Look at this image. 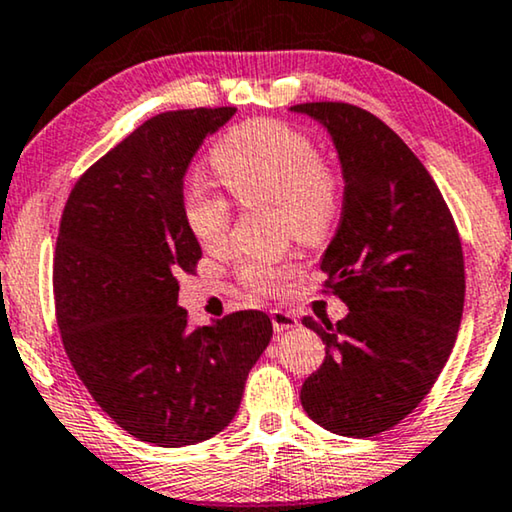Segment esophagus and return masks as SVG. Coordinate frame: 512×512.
<instances>
[{"mask_svg": "<svg viewBox=\"0 0 512 512\" xmlns=\"http://www.w3.org/2000/svg\"><path fill=\"white\" fill-rule=\"evenodd\" d=\"M271 316V325H274L276 332H283V330H292V327H297V316L292 311H283V309H274L269 313Z\"/></svg>", "mask_w": 512, "mask_h": 512, "instance_id": "obj_1", "label": "esophagus"}]
</instances>
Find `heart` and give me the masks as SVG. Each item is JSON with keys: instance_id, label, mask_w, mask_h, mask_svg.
<instances>
[{"instance_id": "obj_1", "label": "heart", "mask_w": 512, "mask_h": 512, "mask_svg": "<svg viewBox=\"0 0 512 512\" xmlns=\"http://www.w3.org/2000/svg\"><path fill=\"white\" fill-rule=\"evenodd\" d=\"M215 173L243 206L274 203L285 236L318 245L327 241L342 210V180L320 154L316 140L283 121L255 119L224 135L210 154ZM182 217L203 248L227 243L234 203L203 182L182 194ZM295 264L250 257L238 264V281L255 295H278Z\"/></svg>"}]
</instances>
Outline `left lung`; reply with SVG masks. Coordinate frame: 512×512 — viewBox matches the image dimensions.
I'll list each match as a JSON object with an SVG mask.
<instances>
[{"instance_id": "8db88e82", "label": "left lung", "mask_w": 512, "mask_h": 512, "mask_svg": "<svg viewBox=\"0 0 512 512\" xmlns=\"http://www.w3.org/2000/svg\"><path fill=\"white\" fill-rule=\"evenodd\" d=\"M330 131L344 170V208L320 269L346 318L302 323L325 360L302 407L327 431L372 438L431 391L461 325L466 269L459 229L438 185L384 121L349 102L292 105Z\"/></svg>"}]
</instances>
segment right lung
I'll list each match as a JSON object with an SVG mask.
<instances>
[{"label":"right lung","instance_id":"right-lung-1","mask_svg":"<svg viewBox=\"0 0 512 512\" xmlns=\"http://www.w3.org/2000/svg\"><path fill=\"white\" fill-rule=\"evenodd\" d=\"M234 112L147 119L79 177L60 217L53 299L67 358L114 424L159 447L227 428L274 332L255 309L192 330L177 306V276L201 260L182 217V177Z\"/></svg>","mask_w":512,"mask_h":512}]
</instances>
